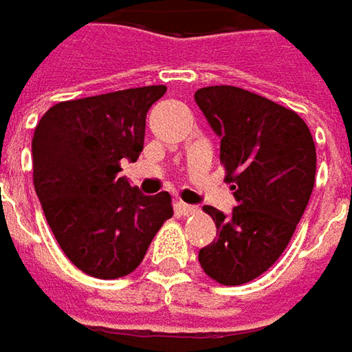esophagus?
Masks as SVG:
<instances>
[{"label": "esophagus", "mask_w": 352, "mask_h": 352, "mask_svg": "<svg viewBox=\"0 0 352 352\" xmlns=\"http://www.w3.org/2000/svg\"><path fill=\"white\" fill-rule=\"evenodd\" d=\"M178 214H182V216H192V214H196L200 208L198 206H192V204H184V202H178Z\"/></svg>", "instance_id": "1"}]
</instances>
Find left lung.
Masks as SVG:
<instances>
[{"label":"left lung","instance_id":"left-lung-1","mask_svg":"<svg viewBox=\"0 0 352 352\" xmlns=\"http://www.w3.org/2000/svg\"><path fill=\"white\" fill-rule=\"evenodd\" d=\"M194 100L221 138L220 160L236 198L228 216L204 208L218 237L198 259L218 283L241 285L287 248L315 184V142L297 113L239 87L198 89Z\"/></svg>","mask_w":352,"mask_h":352}]
</instances>
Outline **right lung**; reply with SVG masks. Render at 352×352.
I'll return each mask as SVG.
<instances>
[{
    "mask_svg": "<svg viewBox=\"0 0 352 352\" xmlns=\"http://www.w3.org/2000/svg\"><path fill=\"white\" fill-rule=\"evenodd\" d=\"M164 93V85H152L65 100L35 126L37 198L65 255L87 275L134 272L174 214L168 192L144 196L118 174L124 160L140 156L146 113Z\"/></svg>",
    "mask_w": 352,
    "mask_h": 352,
    "instance_id": "add662e5",
    "label": "right lung"
}]
</instances>
